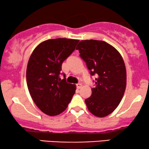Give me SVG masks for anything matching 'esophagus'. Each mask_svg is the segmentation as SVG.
<instances>
[{"instance_id": "1", "label": "esophagus", "mask_w": 149, "mask_h": 149, "mask_svg": "<svg viewBox=\"0 0 149 149\" xmlns=\"http://www.w3.org/2000/svg\"><path fill=\"white\" fill-rule=\"evenodd\" d=\"M76 85H77V89H80V88H81V87H82V85H81V83H77Z\"/></svg>"}]
</instances>
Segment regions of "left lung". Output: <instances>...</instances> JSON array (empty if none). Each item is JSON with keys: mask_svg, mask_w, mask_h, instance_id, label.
<instances>
[{"mask_svg": "<svg viewBox=\"0 0 149 149\" xmlns=\"http://www.w3.org/2000/svg\"><path fill=\"white\" fill-rule=\"evenodd\" d=\"M76 49L91 75L97 76L91 95L85 100L87 109L95 117H104L117 109L125 93L127 75L123 58L102 40H81Z\"/></svg>", "mask_w": 149, "mask_h": 149, "instance_id": "left-lung-1", "label": "left lung"}]
</instances>
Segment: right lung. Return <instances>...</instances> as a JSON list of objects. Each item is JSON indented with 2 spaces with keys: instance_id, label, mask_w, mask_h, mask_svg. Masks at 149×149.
Instances as JSON below:
<instances>
[{
  "instance_id": "1",
  "label": "right lung",
  "mask_w": 149,
  "mask_h": 149,
  "mask_svg": "<svg viewBox=\"0 0 149 149\" xmlns=\"http://www.w3.org/2000/svg\"><path fill=\"white\" fill-rule=\"evenodd\" d=\"M79 40L55 38L40 42L30 56L26 69L28 91L34 102L46 115L56 116L66 109L76 85L61 79L62 62Z\"/></svg>"
}]
</instances>
